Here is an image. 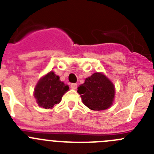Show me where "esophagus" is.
Instances as JSON below:
<instances>
[{
    "instance_id": "obj_1",
    "label": "esophagus",
    "mask_w": 154,
    "mask_h": 154,
    "mask_svg": "<svg viewBox=\"0 0 154 154\" xmlns=\"http://www.w3.org/2000/svg\"><path fill=\"white\" fill-rule=\"evenodd\" d=\"M77 86H78V85L76 83H72L71 84V88L73 89H75L76 88H77Z\"/></svg>"
}]
</instances>
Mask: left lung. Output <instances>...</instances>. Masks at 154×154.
Returning <instances> with one entry per match:
<instances>
[{
  "instance_id": "obj_1",
  "label": "left lung",
  "mask_w": 154,
  "mask_h": 154,
  "mask_svg": "<svg viewBox=\"0 0 154 154\" xmlns=\"http://www.w3.org/2000/svg\"><path fill=\"white\" fill-rule=\"evenodd\" d=\"M78 92L88 108L99 111L106 109L112 104L115 88L104 75L96 72L85 79L78 88Z\"/></svg>"
}]
</instances>
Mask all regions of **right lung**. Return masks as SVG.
Masks as SVG:
<instances>
[{
	"label": "right lung",
	"mask_w": 154,
	"mask_h": 154,
	"mask_svg": "<svg viewBox=\"0 0 154 154\" xmlns=\"http://www.w3.org/2000/svg\"><path fill=\"white\" fill-rule=\"evenodd\" d=\"M69 87L61 82L59 77L50 72L41 79L35 89V97L39 106L50 109L61 102Z\"/></svg>",
	"instance_id": "add662e5"
}]
</instances>
